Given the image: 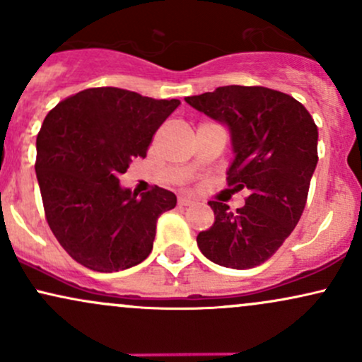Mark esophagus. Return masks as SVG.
<instances>
[{"label": "esophagus", "instance_id": "obj_1", "mask_svg": "<svg viewBox=\"0 0 362 362\" xmlns=\"http://www.w3.org/2000/svg\"><path fill=\"white\" fill-rule=\"evenodd\" d=\"M178 204H180V206H192V204H195V199L190 197V195H180V197H178Z\"/></svg>", "mask_w": 362, "mask_h": 362}]
</instances>
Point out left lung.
Returning a JSON list of instances; mask_svg holds the SVG:
<instances>
[{
  "label": "left lung",
  "mask_w": 362,
  "mask_h": 362,
  "mask_svg": "<svg viewBox=\"0 0 362 362\" xmlns=\"http://www.w3.org/2000/svg\"><path fill=\"white\" fill-rule=\"evenodd\" d=\"M185 102L230 129L235 160L228 184L248 190L235 213L207 202L214 224L197 235L199 250L223 267H257L300 221L318 163L317 124L291 95L265 86H219Z\"/></svg>",
  "instance_id": "8db88e82"
}]
</instances>
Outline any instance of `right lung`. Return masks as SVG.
Segmentation results:
<instances>
[{"mask_svg": "<svg viewBox=\"0 0 362 362\" xmlns=\"http://www.w3.org/2000/svg\"><path fill=\"white\" fill-rule=\"evenodd\" d=\"M178 105L102 86L68 97L44 119L35 173L45 219L78 264L119 272L151 253L158 218L177 206V195L161 187L138 195L119 175L146 156L153 134Z\"/></svg>", "mask_w": 362, "mask_h": 362, "instance_id": "obj_1", "label": "right lung"}]
</instances>
